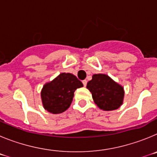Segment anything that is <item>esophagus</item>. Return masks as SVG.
I'll use <instances>...</instances> for the list:
<instances>
[{
  "mask_svg": "<svg viewBox=\"0 0 157 157\" xmlns=\"http://www.w3.org/2000/svg\"><path fill=\"white\" fill-rule=\"evenodd\" d=\"M82 83H83V85H84V86H86L87 84V80H83Z\"/></svg>",
  "mask_w": 157,
  "mask_h": 157,
  "instance_id": "34e87169",
  "label": "esophagus"
}]
</instances>
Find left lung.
I'll use <instances>...</instances> for the list:
<instances>
[{
    "label": "left lung",
    "mask_w": 157,
    "mask_h": 157,
    "mask_svg": "<svg viewBox=\"0 0 157 157\" xmlns=\"http://www.w3.org/2000/svg\"><path fill=\"white\" fill-rule=\"evenodd\" d=\"M86 88L92 94L94 103L102 110H116L123 105V87L107 75L94 74Z\"/></svg>",
    "instance_id": "left-lung-1"
}]
</instances>
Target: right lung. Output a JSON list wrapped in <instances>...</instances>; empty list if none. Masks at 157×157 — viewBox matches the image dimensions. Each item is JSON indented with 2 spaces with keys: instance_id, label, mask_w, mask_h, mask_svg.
Listing matches in <instances>:
<instances>
[{
  "instance_id": "1",
  "label": "right lung",
  "mask_w": 157,
  "mask_h": 157,
  "mask_svg": "<svg viewBox=\"0 0 157 157\" xmlns=\"http://www.w3.org/2000/svg\"><path fill=\"white\" fill-rule=\"evenodd\" d=\"M83 84L71 73H61L51 82H46L41 91L44 109L52 114H59L70 107L74 93Z\"/></svg>"
}]
</instances>
